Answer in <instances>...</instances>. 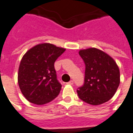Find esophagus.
<instances>
[{
  "label": "esophagus",
  "mask_w": 133,
  "mask_h": 133,
  "mask_svg": "<svg viewBox=\"0 0 133 133\" xmlns=\"http://www.w3.org/2000/svg\"><path fill=\"white\" fill-rule=\"evenodd\" d=\"M66 84H68V85H73V81H69V82H68Z\"/></svg>",
  "instance_id": "obj_1"
}]
</instances>
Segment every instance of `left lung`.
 <instances>
[{
  "mask_svg": "<svg viewBox=\"0 0 133 133\" xmlns=\"http://www.w3.org/2000/svg\"><path fill=\"white\" fill-rule=\"evenodd\" d=\"M79 55L85 64V83L77 90L80 99L92 105L108 102L120 85V70L116 62L95 48L81 50Z\"/></svg>",
  "mask_w": 133,
  "mask_h": 133,
  "instance_id": "8db88e82",
  "label": "left lung"
}]
</instances>
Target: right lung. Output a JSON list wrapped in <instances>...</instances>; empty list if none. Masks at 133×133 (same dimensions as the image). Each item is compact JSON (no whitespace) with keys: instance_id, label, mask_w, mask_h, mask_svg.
Here are the masks:
<instances>
[{"instance_id":"add662e5","label":"right lung","mask_w":133,"mask_h":133,"mask_svg":"<svg viewBox=\"0 0 133 133\" xmlns=\"http://www.w3.org/2000/svg\"><path fill=\"white\" fill-rule=\"evenodd\" d=\"M65 48L51 43H40L25 52L19 65L18 83L22 94L30 103L42 105L54 100L61 90L54 63Z\"/></svg>"}]
</instances>
